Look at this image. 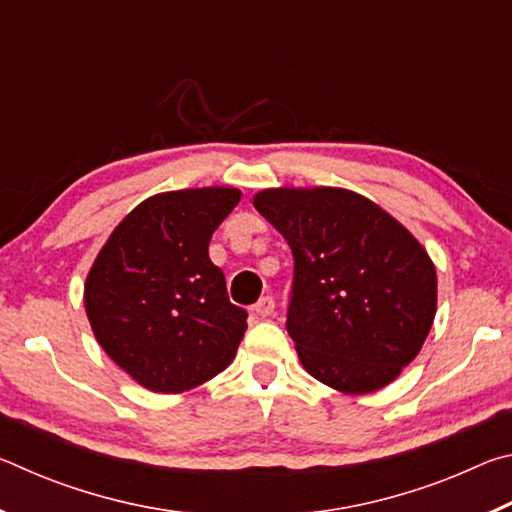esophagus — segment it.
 <instances>
[{
    "label": "esophagus",
    "instance_id": "1",
    "mask_svg": "<svg viewBox=\"0 0 512 512\" xmlns=\"http://www.w3.org/2000/svg\"><path fill=\"white\" fill-rule=\"evenodd\" d=\"M253 311H255V314H257L259 318H268V316H273V314H275V300H273L271 296L259 298V300H257V305L253 307Z\"/></svg>",
    "mask_w": 512,
    "mask_h": 512
}]
</instances>
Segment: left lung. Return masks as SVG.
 <instances>
[{
	"label": "left lung",
	"mask_w": 512,
	"mask_h": 512,
	"mask_svg": "<svg viewBox=\"0 0 512 512\" xmlns=\"http://www.w3.org/2000/svg\"><path fill=\"white\" fill-rule=\"evenodd\" d=\"M253 203L296 259L287 329L311 377L375 393L418 357L436 318L424 246L384 207L343 187H268Z\"/></svg>",
	"instance_id": "left-lung-1"
}]
</instances>
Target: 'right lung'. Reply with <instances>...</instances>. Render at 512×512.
Masks as SVG:
<instances>
[{"instance_id":"add662e5","label":"right lung","mask_w":512,"mask_h":512,"mask_svg":"<svg viewBox=\"0 0 512 512\" xmlns=\"http://www.w3.org/2000/svg\"><path fill=\"white\" fill-rule=\"evenodd\" d=\"M241 201L212 185L149 196L119 221L85 277L94 339L153 393H183L235 359L248 314L232 305L210 239Z\"/></svg>"}]
</instances>
